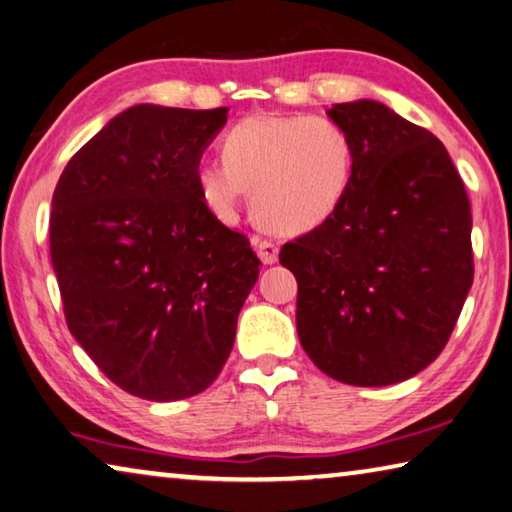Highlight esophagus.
Wrapping results in <instances>:
<instances>
[{
  "mask_svg": "<svg viewBox=\"0 0 512 512\" xmlns=\"http://www.w3.org/2000/svg\"><path fill=\"white\" fill-rule=\"evenodd\" d=\"M253 246H255L257 255L264 264H273L278 259V246L273 241H266V239H259V236H253Z\"/></svg>",
  "mask_w": 512,
  "mask_h": 512,
  "instance_id": "1",
  "label": "esophagus"
}]
</instances>
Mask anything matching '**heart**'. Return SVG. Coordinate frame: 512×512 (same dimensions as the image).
Here are the masks:
<instances>
[{"instance_id": "b5f03b06", "label": "heart", "mask_w": 512, "mask_h": 512, "mask_svg": "<svg viewBox=\"0 0 512 512\" xmlns=\"http://www.w3.org/2000/svg\"><path fill=\"white\" fill-rule=\"evenodd\" d=\"M223 163L197 167L202 200L232 216L250 195L255 220L278 234H308L335 216L354 177V142L326 117L259 112L223 137Z\"/></svg>"}]
</instances>
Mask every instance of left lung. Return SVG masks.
Here are the masks:
<instances>
[{"label":"left lung","instance_id":"left-lung-1","mask_svg":"<svg viewBox=\"0 0 512 512\" xmlns=\"http://www.w3.org/2000/svg\"><path fill=\"white\" fill-rule=\"evenodd\" d=\"M354 177L331 220L280 248L296 331L326 375L398 384L446 347L474 282L471 207L444 144L379 101L335 103Z\"/></svg>","mask_w":512,"mask_h":512}]
</instances>
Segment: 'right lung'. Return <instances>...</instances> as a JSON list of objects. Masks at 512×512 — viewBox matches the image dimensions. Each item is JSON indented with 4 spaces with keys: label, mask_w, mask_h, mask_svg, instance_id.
I'll use <instances>...</instances> for the list:
<instances>
[{
    "label": "right lung",
    "mask_w": 512,
    "mask_h": 512,
    "mask_svg": "<svg viewBox=\"0 0 512 512\" xmlns=\"http://www.w3.org/2000/svg\"><path fill=\"white\" fill-rule=\"evenodd\" d=\"M227 108L140 103L110 119L61 172L50 257L68 331L126 393H202L232 352L259 276L246 236L197 188Z\"/></svg>",
    "instance_id": "right-lung-1"
}]
</instances>
